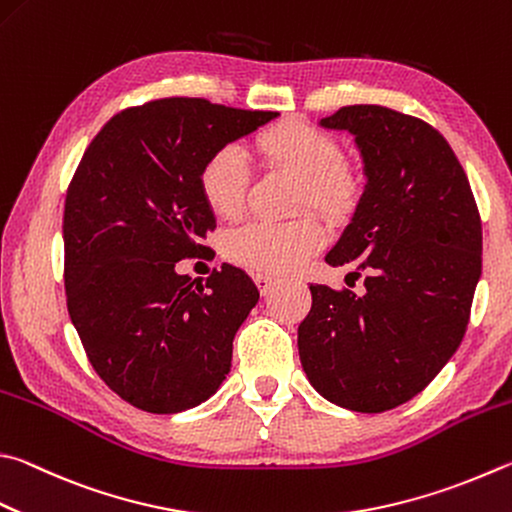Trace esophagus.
<instances>
[{"label": "esophagus", "mask_w": 512, "mask_h": 512, "mask_svg": "<svg viewBox=\"0 0 512 512\" xmlns=\"http://www.w3.org/2000/svg\"><path fill=\"white\" fill-rule=\"evenodd\" d=\"M275 277H271V275H266V273H257L255 275V284H257V288H259V293L262 295H266L268 291H271V288L275 286Z\"/></svg>", "instance_id": "34e87169"}]
</instances>
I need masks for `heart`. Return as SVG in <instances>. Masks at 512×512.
Instances as JSON below:
<instances>
[{"label":"heart","instance_id":"b5f03b06","mask_svg":"<svg viewBox=\"0 0 512 512\" xmlns=\"http://www.w3.org/2000/svg\"><path fill=\"white\" fill-rule=\"evenodd\" d=\"M255 150L268 167L300 174L297 206L318 208L324 217L342 221L353 215L362 199V174L342 159V145L333 134L286 118L255 136ZM250 167L237 145L212 152L199 172V188L217 217L235 219L246 206ZM324 244V228L315 215L291 221H248L226 237V255L257 273L280 275L300 266Z\"/></svg>","mask_w":512,"mask_h":512}]
</instances>
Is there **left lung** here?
Instances as JSON below:
<instances>
[{
	"mask_svg": "<svg viewBox=\"0 0 512 512\" xmlns=\"http://www.w3.org/2000/svg\"><path fill=\"white\" fill-rule=\"evenodd\" d=\"M322 127L356 136L367 185L327 255L362 293L311 284L297 349L311 385L340 407L394 410L461 345L481 275V217L439 129L380 105H349Z\"/></svg>",
	"mask_w": 512,
	"mask_h": 512,
	"instance_id": "obj_1",
	"label": "left lung"
}]
</instances>
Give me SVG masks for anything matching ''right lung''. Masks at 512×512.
<instances>
[{"label":"right lung","mask_w":512,"mask_h":512,"mask_svg":"<svg viewBox=\"0 0 512 512\" xmlns=\"http://www.w3.org/2000/svg\"><path fill=\"white\" fill-rule=\"evenodd\" d=\"M275 116L159 98L107 120L82 154L62 219L67 309L102 383L138 410H190L230 371L257 286L224 264L194 288L174 266L210 250L201 165Z\"/></svg>","instance_id":"obj_1"}]
</instances>
